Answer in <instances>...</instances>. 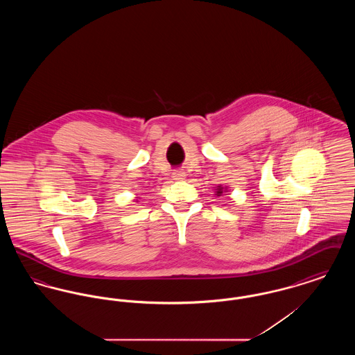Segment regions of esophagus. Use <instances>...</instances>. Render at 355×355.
<instances>
[{
    "mask_svg": "<svg viewBox=\"0 0 355 355\" xmlns=\"http://www.w3.org/2000/svg\"><path fill=\"white\" fill-rule=\"evenodd\" d=\"M173 178H174V180H184V174H182L181 171H177V173H174Z\"/></svg>",
    "mask_w": 355,
    "mask_h": 355,
    "instance_id": "1",
    "label": "esophagus"
}]
</instances>
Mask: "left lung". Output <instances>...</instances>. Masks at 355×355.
I'll list each match as a JSON object with an SVG mask.
<instances>
[{
	"label": "left lung",
	"instance_id": "obj_1",
	"mask_svg": "<svg viewBox=\"0 0 355 355\" xmlns=\"http://www.w3.org/2000/svg\"><path fill=\"white\" fill-rule=\"evenodd\" d=\"M217 193H222V189H220V187L218 189V191H217Z\"/></svg>",
	"mask_w": 355,
	"mask_h": 355
}]
</instances>
